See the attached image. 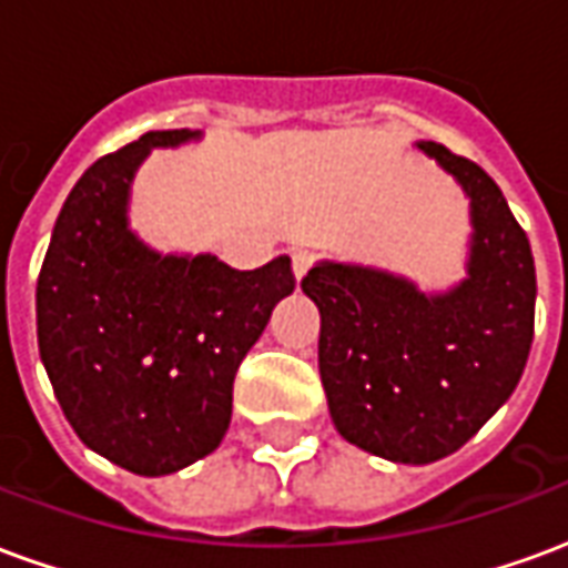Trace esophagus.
Wrapping results in <instances>:
<instances>
[{
  "instance_id": "obj_1",
  "label": "esophagus",
  "mask_w": 568,
  "mask_h": 568,
  "mask_svg": "<svg viewBox=\"0 0 568 568\" xmlns=\"http://www.w3.org/2000/svg\"><path fill=\"white\" fill-rule=\"evenodd\" d=\"M310 264H313V255H310V252H295V255H292V271H295V280H304V276H307Z\"/></svg>"
}]
</instances>
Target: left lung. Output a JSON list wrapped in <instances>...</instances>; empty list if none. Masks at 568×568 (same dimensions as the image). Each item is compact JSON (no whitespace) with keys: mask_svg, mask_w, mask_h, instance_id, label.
<instances>
[{"mask_svg":"<svg viewBox=\"0 0 568 568\" xmlns=\"http://www.w3.org/2000/svg\"><path fill=\"white\" fill-rule=\"evenodd\" d=\"M471 200L468 276L426 295L395 273L320 261L301 280L320 307V374L337 432L426 465L463 447L508 398L532 346L536 264L499 185L440 142H417Z\"/></svg>","mask_w":568,"mask_h":568,"instance_id":"left-lung-1","label":"left lung"}]
</instances>
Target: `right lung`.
Returning <instances> with one entry per match:
<instances>
[{
  "label": "right lung",
  "mask_w": 568,
  "mask_h": 568,
  "mask_svg": "<svg viewBox=\"0 0 568 568\" xmlns=\"http://www.w3.org/2000/svg\"><path fill=\"white\" fill-rule=\"evenodd\" d=\"M187 140L197 130H151L93 163L57 215L36 285L39 353L69 426L145 477L222 444L236 368L295 288L288 255L234 271L215 255H161L130 231L145 154Z\"/></svg>",
  "instance_id": "obj_1"
}]
</instances>
